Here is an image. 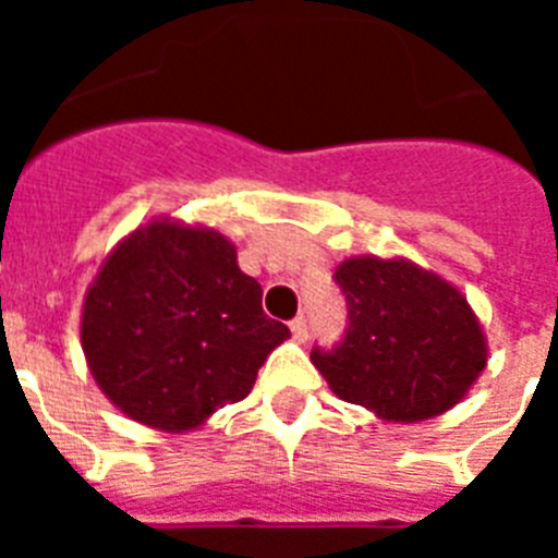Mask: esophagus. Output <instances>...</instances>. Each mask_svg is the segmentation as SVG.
I'll use <instances>...</instances> for the list:
<instances>
[{
    "label": "esophagus",
    "instance_id": "obj_1",
    "mask_svg": "<svg viewBox=\"0 0 558 558\" xmlns=\"http://www.w3.org/2000/svg\"><path fill=\"white\" fill-rule=\"evenodd\" d=\"M290 332H293V338L299 340V343H304V340H307V322H304V315H299V318H293V322H290Z\"/></svg>",
    "mask_w": 558,
    "mask_h": 558
}]
</instances>
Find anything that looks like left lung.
<instances>
[{
    "mask_svg": "<svg viewBox=\"0 0 558 558\" xmlns=\"http://www.w3.org/2000/svg\"><path fill=\"white\" fill-rule=\"evenodd\" d=\"M349 332L310 360L343 402L413 425L456 408L489 360L466 293L405 256H349L335 270Z\"/></svg>",
    "mask_w": 558,
    "mask_h": 558,
    "instance_id": "1",
    "label": "left lung"
}]
</instances>
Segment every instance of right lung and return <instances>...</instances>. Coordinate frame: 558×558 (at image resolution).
<instances>
[{
  "mask_svg": "<svg viewBox=\"0 0 558 558\" xmlns=\"http://www.w3.org/2000/svg\"><path fill=\"white\" fill-rule=\"evenodd\" d=\"M288 338L263 313V288L240 270L234 243L204 223H140L83 295L88 372L113 408L150 430H201L248 397Z\"/></svg>",
  "mask_w": 558,
  "mask_h": 558,
  "instance_id": "add662e5",
  "label": "right lung"
}]
</instances>
